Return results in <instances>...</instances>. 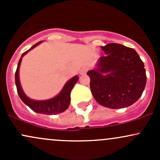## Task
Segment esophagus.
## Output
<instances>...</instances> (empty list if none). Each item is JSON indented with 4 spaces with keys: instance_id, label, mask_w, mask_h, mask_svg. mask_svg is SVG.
<instances>
[{
    "instance_id": "34e87169",
    "label": "esophagus",
    "mask_w": 160,
    "mask_h": 160,
    "mask_svg": "<svg viewBox=\"0 0 160 160\" xmlns=\"http://www.w3.org/2000/svg\"><path fill=\"white\" fill-rule=\"evenodd\" d=\"M86 71H87V68H82L80 70V75L85 74Z\"/></svg>"
}]
</instances>
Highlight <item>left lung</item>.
Masks as SVG:
<instances>
[{
	"label": "left lung",
	"mask_w": 160,
	"mask_h": 160,
	"mask_svg": "<svg viewBox=\"0 0 160 160\" xmlns=\"http://www.w3.org/2000/svg\"><path fill=\"white\" fill-rule=\"evenodd\" d=\"M106 56L87 72L96 102L111 109L127 108L138 100L146 86L144 65L134 49L119 43L102 47Z\"/></svg>",
	"instance_id": "1"
}]
</instances>
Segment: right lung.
I'll return each mask as SVG.
<instances>
[{"label":"right lung","mask_w":160,"mask_h":160,"mask_svg":"<svg viewBox=\"0 0 160 160\" xmlns=\"http://www.w3.org/2000/svg\"><path fill=\"white\" fill-rule=\"evenodd\" d=\"M42 41L38 42L36 44H34L33 47H31L28 50L26 51L22 55L21 58H20L19 63L17 65V69H16V74H15V81L16 89H17V92L19 95V98L21 100L28 106L32 111L38 113H43V114L47 115H55L58 114V113H62L68 108L70 102H71V92L72 90L73 87H74L76 82L78 80V76L73 77L72 78L70 79L68 81L66 82L65 86H63L62 89L58 93V95L53 97L52 98L47 99V100H34L27 96L25 93L24 92L21 86L19 80V67L21 65L22 59L23 56L25 54L28 52V51L32 50L37 46H38Z\"/></svg>","instance_id":"right-lung-1"}]
</instances>
